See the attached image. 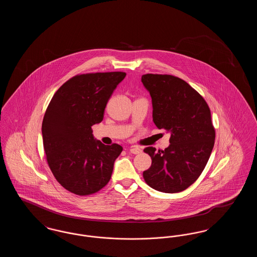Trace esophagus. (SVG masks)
Segmentation results:
<instances>
[{
    "label": "esophagus",
    "instance_id": "esophagus-1",
    "mask_svg": "<svg viewBox=\"0 0 257 257\" xmlns=\"http://www.w3.org/2000/svg\"><path fill=\"white\" fill-rule=\"evenodd\" d=\"M142 151H143V150H142V148H140V147H133L130 148V152H131L132 154H140Z\"/></svg>",
    "mask_w": 257,
    "mask_h": 257
}]
</instances>
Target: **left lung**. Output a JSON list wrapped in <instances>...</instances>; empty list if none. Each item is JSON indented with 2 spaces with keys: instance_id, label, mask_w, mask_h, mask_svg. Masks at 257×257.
<instances>
[{
  "instance_id": "8db88e82",
  "label": "left lung",
  "mask_w": 257,
  "mask_h": 257,
  "mask_svg": "<svg viewBox=\"0 0 257 257\" xmlns=\"http://www.w3.org/2000/svg\"><path fill=\"white\" fill-rule=\"evenodd\" d=\"M142 83L152 99L153 122L171 134L165 150L145 148L152 160L144 171L147 185L163 193H179L199 177L215 143L211 111L203 97L182 79L146 74Z\"/></svg>"
}]
</instances>
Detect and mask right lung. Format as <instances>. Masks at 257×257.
Masks as SVG:
<instances>
[{
	"mask_svg": "<svg viewBox=\"0 0 257 257\" xmlns=\"http://www.w3.org/2000/svg\"><path fill=\"white\" fill-rule=\"evenodd\" d=\"M125 72L78 75L65 82L51 99L43 117V147L51 171L67 191L87 196L110 181L122 147L105 146L91 126L104 110Z\"/></svg>",
	"mask_w": 257,
	"mask_h": 257,
	"instance_id": "1",
	"label": "right lung"
}]
</instances>
